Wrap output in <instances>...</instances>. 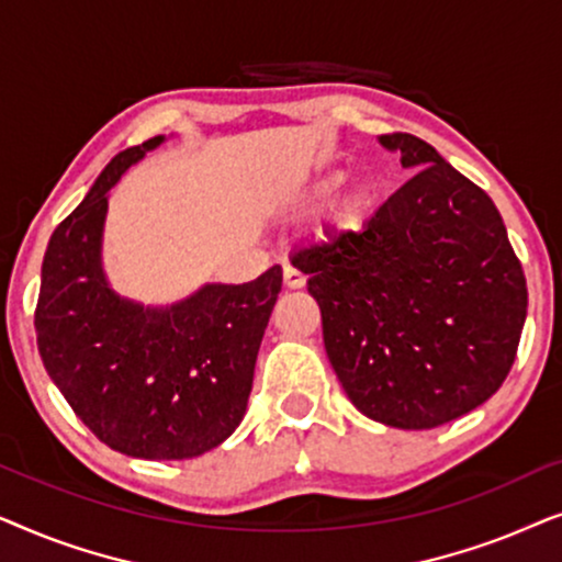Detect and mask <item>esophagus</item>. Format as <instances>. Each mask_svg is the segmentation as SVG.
<instances>
[{
	"label": "esophagus",
	"mask_w": 562,
	"mask_h": 562,
	"mask_svg": "<svg viewBox=\"0 0 562 562\" xmlns=\"http://www.w3.org/2000/svg\"><path fill=\"white\" fill-rule=\"evenodd\" d=\"M306 276L302 271H296L294 266H283V286L286 289H304Z\"/></svg>",
	"instance_id": "obj_1"
}]
</instances>
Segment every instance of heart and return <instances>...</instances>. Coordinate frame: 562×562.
Returning a JSON list of instances; mask_svg holds the SVG:
<instances>
[{
    "label": "heart",
    "mask_w": 562,
    "mask_h": 562,
    "mask_svg": "<svg viewBox=\"0 0 562 562\" xmlns=\"http://www.w3.org/2000/svg\"><path fill=\"white\" fill-rule=\"evenodd\" d=\"M340 181V173H325L319 176V179H314L310 187L302 191V199L304 202H317V199L327 196L329 191L335 189V183ZM366 206V191L363 189H352L348 196L342 199L340 204H337V217L342 222H356V217L360 214V210Z\"/></svg>",
    "instance_id": "obj_1"
}]
</instances>
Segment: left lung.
Masks as SVG:
<instances>
[{"instance_id":"8db88e82","label":"left lung","mask_w":562,"mask_h":562,"mask_svg":"<svg viewBox=\"0 0 562 562\" xmlns=\"http://www.w3.org/2000/svg\"><path fill=\"white\" fill-rule=\"evenodd\" d=\"M414 168L360 233L299 250L325 350L358 412L432 429L502 386L527 317V281L486 191L419 137L381 135Z\"/></svg>"}]
</instances>
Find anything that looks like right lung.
Segmentation results:
<instances>
[{"instance_id":"1","label":"right lung","mask_w":562,"mask_h":562,"mask_svg":"<svg viewBox=\"0 0 562 562\" xmlns=\"http://www.w3.org/2000/svg\"><path fill=\"white\" fill-rule=\"evenodd\" d=\"M164 135L114 156L50 235L35 310L37 350L83 425L112 450L187 460L217 448L248 409L281 266L248 283H204L168 306L120 296L102 266L110 189Z\"/></svg>"}]
</instances>
